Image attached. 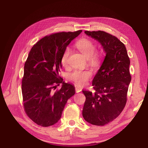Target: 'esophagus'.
I'll use <instances>...</instances> for the list:
<instances>
[{
	"instance_id": "obj_1",
	"label": "esophagus",
	"mask_w": 148,
	"mask_h": 148,
	"mask_svg": "<svg viewBox=\"0 0 148 148\" xmlns=\"http://www.w3.org/2000/svg\"><path fill=\"white\" fill-rule=\"evenodd\" d=\"M75 91H76V92H79L80 91H82V88H80L79 87H76L75 88Z\"/></svg>"
}]
</instances>
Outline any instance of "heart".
Segmentation results:
<instances>
[{"label":"heart","mask_w":148,"mask_h":148,"mask_svg":"<svg viewBox=\"0 0 148 148\" xmlns=\"http://www.w3.org/2000/svg\"><path fill=\"white\" fill-rule=\"evenodd\" d=\"M76 47L86 57L89 63L93 66H96L100 63L101 60V53L96 51V46L92 40L88 38H82L76 42ZM70 55V49L67 47L62 54L61 62L64 66L68 64L69 58ZM92 73L89 70H75L69 74L68 78L73 82L77 86L83 87L86 85L88 80L91 78Z\"/></svg>","instance_id":"heart-1"}]
</instances>
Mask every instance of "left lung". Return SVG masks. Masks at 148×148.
<instances>
[{
  "instance_id": "left-lung-1",
  "label": "left lung",
  "mask_w": 148,
  "mask_h": 148,
  "mask_svg": "<svg viewBox=\"0 0 148 148\" xmlns=\"http://www.w3.org/2000/svg\"><path fill=\"white\" fill-rule=\"evenodd\" d=\"M84 33L99 41L106 54L92 80L95 92L83 91L86 101L82 114L88 123L103 126L117 118L126 105L130 61L124 44L117 37L102 31Z\"/></svg>"
}]
</instances>
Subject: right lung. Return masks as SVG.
I'll return each instance as SVG.
<instances>
[{
    "label": "right lung",
    "mask_w": 148,
    "mask_h": 148,
    "mask_svg": "<svg viewBox=\"0 0 148 148\" xmlns=\"http://www.w3.org/2000/svg\"><path fill=\"white\" fill-rule=\"evenodd\" d=\"M82 31L46 36L35 44L29 53L22 79L23 107L28 117L40 126L56 123L67 101L75 95V86L63 82L59 73L65 49ZM60 83H62V88L56 90Z\"/></svg>",
    "instance_id": "obj_1"
}]
</instances>
